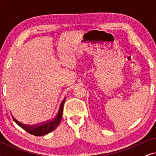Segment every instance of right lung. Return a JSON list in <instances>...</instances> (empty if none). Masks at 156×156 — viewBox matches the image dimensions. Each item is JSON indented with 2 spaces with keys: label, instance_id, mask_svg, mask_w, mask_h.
<instances>
[{
  "label": "right lung",
  "instance_id": "1",
  "mask_svg": "<svg viewBox=\"0 0 156 156\" xmlns=\"http://www.w3.org/2000/svg\"><path fill=\"white\" fill-rule=\"evenodd\" d=\"M66 97L65 99L63 100V101L60 104V106H59L58 112L56 114L54 118L51 120H48L46 121H44V122H42L40 123H38V124L34 125V126H27L23 124L16 120V119H14V117L12 116V119L15 122H16L17 124L25 130V131H27V133L30 134H32V135H34L35 136H44L46 135L50 132L56 129L57 126H59V123H60L62 117V112H63V106H64V103H65Z\"/></svg>",
  "mask_w": 156,
  "mask_h": 156
}]
</instances>
